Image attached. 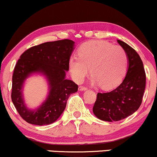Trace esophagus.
Segmentation results:
<instances>
[{
  "label": "esophagus",
  "instance_id": "34e87169",
  "mask_svg": "<svg viewBox=\"0 0 157 157\" xmlns=\"http://www.w3.org/2000/svg\"><path fill=\"white\" fill-rule=\"evenodd\" d=\"M87 90V88L85 86H79V90H80V91H83V90Z\"/></svg>",
  "mask_w": 157,
  "mask_h": 157
}]
</instances>
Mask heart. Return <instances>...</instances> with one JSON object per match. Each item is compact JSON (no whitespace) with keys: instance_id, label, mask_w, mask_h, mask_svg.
Here are the masks:
<instances>
[{"instance_id":"b5f03b06","label":"heart","mask_w":157,"mask_h":157,"mask_svg":"<svg viewBox=\"0 0 157 157\" xmlns=\"http://www.w3.org/2000/svg\"><path fill=\"white\" fill-rule=\"evenodd\" d=\"M79 58L69 62L71 75L75 82L80 83L90 72L91 83L100 84L109 89L118 86L125 76L128 56L120 46L104 41H90L79 48Z\"/></svg>"}]
</instances>
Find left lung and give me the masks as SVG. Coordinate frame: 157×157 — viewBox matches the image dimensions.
<instances>
[{
  "label": "left lung",
  "instance_id": "1",
  "mask_svg": "<svg viewBox=\"0 0 157 157\" xmlns=\"http://www.w3.org/2000/svg\"><path fill=\"white\" fill-rule=\"evenodd\" d=\"M128 56V69L119 86L110 92L98 93L93 112L100 120L113 122L124 119L138 109L145 88V72L137 52L126 43L117 40Z\"/></svg>",
  "mask_w": 157,
  "mask_h": 157
}]
</instances>
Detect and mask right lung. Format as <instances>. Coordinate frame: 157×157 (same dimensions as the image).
<instances>
[{
	"label": "right lung",
	"instance_id": "add662e5",
	"mask_svg": "<svg viewBox=\"0 0 157 157\" xmlns=\"http://www.w3.org/2000/svg\"><path fill=\"white\" fill-rule=\"evenodd\" d=\"M75 42L70 39L49 41L28 49L20 56L12 76V100L20 116L34 125H48L59 118L67 100L78 86L66 79ZM41 73L48 81L50 91L46 100L36 110L24 104L22 89L24 80L31 74Z\"/></svg>",
	"mask_w": 157,
	"mask_h": 157
}]
</instances>
